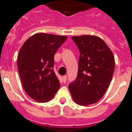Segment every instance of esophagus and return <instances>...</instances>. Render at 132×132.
<instances>
[{
	"label": "esophagus",
	"mask_w": 132,
	"mask_h": 132,
	"mask_svg": "<svg viewBox=\"0 0 132 132\" xmlns=\"http://www.w3.org/2000/svg\"><path fill=\"white\" fill-rule=\"evenodd\" d=\"M67 76H63V78H62V79H63V81L64 83H65L66 82V81H67Z\"/></svg>",
	"instance_id": "obj_1"
}]
</instances>
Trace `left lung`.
<instances>
[{"mask_svg":"<svg viewBox=\"0 0 132 132\" xmlns=\"http://www.w3.org/2000/svg\"><path fill=\"white\" fill-rule=\"evenodd\" d=\"M79 51L76 79L69 84L73 101L81 106L98 102L109 86L115 59L106 43L95 36H73Z\"/></svg>","mask_w":132,"mask_h":132,"instance_id":"8db88e82","label":"left lung"}]
</instances>
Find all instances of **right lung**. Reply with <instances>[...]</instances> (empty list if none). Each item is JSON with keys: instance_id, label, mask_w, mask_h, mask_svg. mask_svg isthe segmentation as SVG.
<instances>
[{"instance_id": "right-lung-1", "label": "right lung", "mask_w": 132, "mask_h": 132, "mask_svg": "<svg viewBox=\"0 0 132 132\" xmlns=\"http://www.w3.org/2000/svg\"><path fill=\"white\" fill-rule=\"evenodd\" d=\"M67 39L65 36L38 33L21 48L17 58L19 76L25 91L34 101L48 102L59 90V80L53 69L54 56Z\"/></svg>"}]
</instances>
